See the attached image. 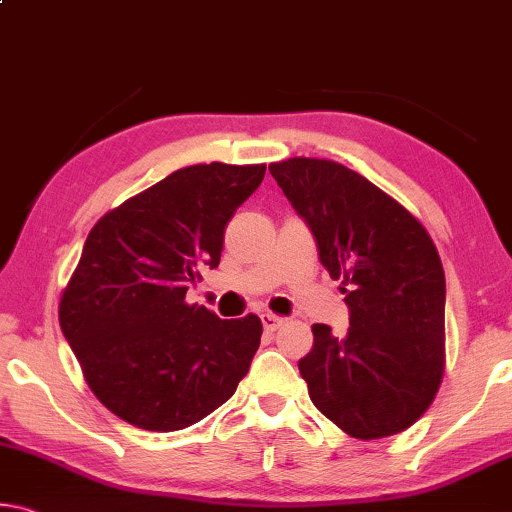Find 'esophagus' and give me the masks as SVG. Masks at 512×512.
<instances>
[{"label": "esophagus", "mask_w": 512, "mask_h": 512, "mask_svg": "<svg viewBox=\"0 0 512 512\" xmlns=\"http://www.w3.org/2000/svg\"><path fill=\"white\" fill-rule=\"evenodd\" d=\"M261 322H263V329L265 332H277V329L286 322V318L281 316H274V313H263L261 316Z\"/></svg>", "instance_id": "obj_1"}]
</instances>
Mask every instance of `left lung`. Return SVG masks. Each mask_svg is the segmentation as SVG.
<instances>
[{"label": "left lung", "mask_w": 512, "mask_h": 512, "mask_svg": "<svg viewBox=\"0 0 512 512\" xmlns=\"http://www.w3.org/2000/svg\"><path fill=\"white\" fill-rule=\"evenodd\" d=\"M270 174L316 238L320 263L341 279L350 311L345 336L311 327L300 373L313 405L357 439L410 428L444 373L446 281L430 235L338 162L293 157Z\"/></svg>", "instance_id": "1"}]
</instances>
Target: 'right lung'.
<instances>
[{"instance_id":"right-lung-1","label":"right lung","mask_w":512,"mask_h":512,"mask_svg":"<svg viewBox=\"0 0 512 512\" xmlns=\"http://www.w3.org/2000/svg\"><path fill=\"white\" fill-rule=\"evenodd\" d=\"M263 176V164H194L91 229L59 322L91 391L119 419L183 430L247 375L261 345L258 316L222 320L185 295L219 265L226 224Z\"/></svg>"}]
</instances>
